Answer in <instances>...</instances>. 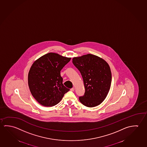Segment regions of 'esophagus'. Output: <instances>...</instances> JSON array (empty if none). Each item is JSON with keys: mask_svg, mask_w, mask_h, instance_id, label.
Instances as JSON below:
<instances>
[{"mask_svg": "<svg viewBox=\"0 0 147 147\" xmlns=\"http://www.w3.org/2000/svg\"><path fill=\"white\" fill-rule=\"evenodd\" d=\"M71 91H74L75 90L74 88H71V90H70Z\"/></svg>", "mask_w": 147, "mask_h": 147, "instance_id": "1", "label": "esophagus"}]
</instances>
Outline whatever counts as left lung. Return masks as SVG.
Here are the masks:
<instances>
[{"instance_id": "obj_1", "label": "left lung", "mask_w": 147, "mask_h": 147, "mask_svg": "<svg viewBox=\"0 0 147 147\" xmlns=\"http://www.w3.org/2000/svg\"><path fill=\"white\" fill-rule=\"evenodd\" d=\"M73 65L80 71L84 80L85 92L79 97L82 104L94 107L106 98L111 87L112 75L108 64L92 54L73 58Z\"/></svg>"}]
</instances>
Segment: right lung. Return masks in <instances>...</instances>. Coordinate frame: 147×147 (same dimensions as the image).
<instances>
[{"mask_svg":"<svg viewBox=\"0 0 147 147\" xmlns=\"http://www.w3.org/2000/svg\"><path fill=\"white\" fill-rule=\"evenodd\" d=\"M70 60L71 58L49 53L32 65L28 75L29 88L34 98L41 105H55L70 90L63 84L60 71Z\"/></svg>","mask_w":147,"mask_h":147,"instance_id":"add662e5","label":"right lung"}]
</instances>
